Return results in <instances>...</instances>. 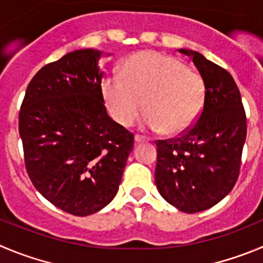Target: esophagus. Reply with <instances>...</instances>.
Instances as JSON below:
<instances>
[{
	"label": "esophagus",
	"mask_w": 263,
	"mask_h": 263,
	"mask_svg": "<svg viewBox=\"0 0 263 263\" xmlns=\"http://www.w3.org/2000/svg\"><path fill=\"white\" fill-rule=\"evenodd\" d=\"M145 141H148V140H146L145 137L140 136V135H136V136H135V143H136V144H139V143H145Z\"/></svg>",
	"instance_id": "34e87169"
}]
</instances>
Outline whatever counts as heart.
<instances>
[{
	"label": "heart",
	"mask_w": 263,
	"mask_h": 263,
	"mask_svg": "<svg viewBox=\"0 0 263 263\" xmlns=\"http://www.w3.org/2000/svg\"><path fill=\"white\" fill-rule=\"evenodd\" d=\"M102 96L111 117L129 127L141 111L144 126L166 135H179L197 119L205 98L200 73L181 61L157 51H141L126 61L122 76L102 80Z\"/></svg>",
	"instance_id": "1"
}]
</instances>
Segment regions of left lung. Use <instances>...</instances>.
I'll return each mask as SVG.
<instances>
[{
	"instance_id": "1",
	"label": "left lung",
	"mask_w": 263,
	"mask_h": 263,
	"mask_svg": "<svg viewBox=\"0 0 263 263\" xmlns=\"http://www.w3.org/2000/svg\"><path fill=\"white\" fill-rule=\"evenodd\" d=\"M205 84L198 120L178 139L157 141L154 180L159 195L183 213L209 209L231 192L239 178L247 117L230 72L190 49Z\"/></svg>"
}]
</instances>
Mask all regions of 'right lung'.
Wrapping results in <instances>:
<instances>
[{
	"mask_svg": "<svg viewBox=\"0 0 263 263\" xmlns=\"http://www.w3.org/2000/svg\"><path fill=\"white\" fill-rule=\"evenodd\" d=\"M102 54L79 49L44 66L29 82L19 111L32 184L49 202L78 217L95 214L115 197L134 149V135L104 105Z\"/></svg>",
	"mask_w": 263,
	"mask_h": 263,
	"instance_id": "1",
	"label": "right lung"
}]
</instances>
